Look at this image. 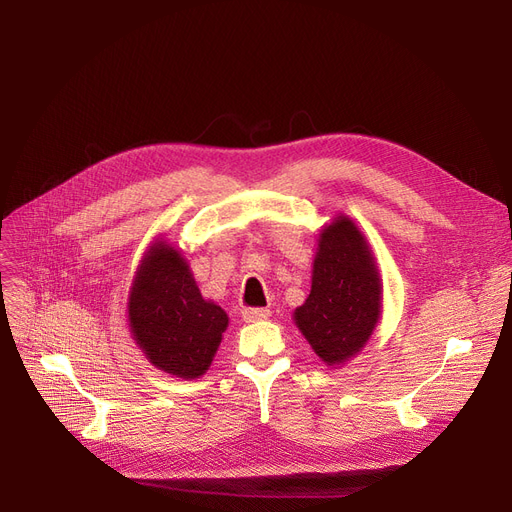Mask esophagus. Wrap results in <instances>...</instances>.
<instances>
[{"label": "esophagus", "instance_id": "1", "mask_svg": "<svg viewBox=\"0 0 512 512\" xmlns=\"http://www.w3.org/2000/svg\"><path fill=\"white\" fill-rule=\"evenodd\" d=\"M272 315L270 309H242V319L249 321V324H253V321H263Z\"/></svg>", "mask_w": 512, "mask_h": 512}]
</instances>
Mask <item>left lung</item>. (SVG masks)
I'll return each instance as SVG.
<instances>
[{"label": "left lung", "instance_id": "8db88e82", "mask_svg": "<svg viewBox=\"0 0 512 512\" xmlns=\"http://www.w3.org/2000/svg\"><path fill=\"white\" fill-rule=\"evenodd\" d=\"M382 317V278L359 226L340 213L321 226L311 292L292 319L328 367L357 357Z\"/></svg>", "mask_w": 512, "mask_h": 512}]
</instances>
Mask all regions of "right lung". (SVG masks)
I'll return each mask as SVG.
<instances>
[{
  "mask_svg": "<svg viewBox=\"0 0 512 512\" xmlns=\"http://www.w3.org/2000/svg\"><path fill=\"white\" fill-rule=\"evenodd\" d=\"M128 330L151 365L182 380L203 375L228 328L226 311L203 294L182 251L157 238L128 292Z\"/></svg>",
  "mask_w": 512,
  "mask_h": 512,
  "instance_id": "add662e5",
  "label": "right lung"
}]
</instances>
